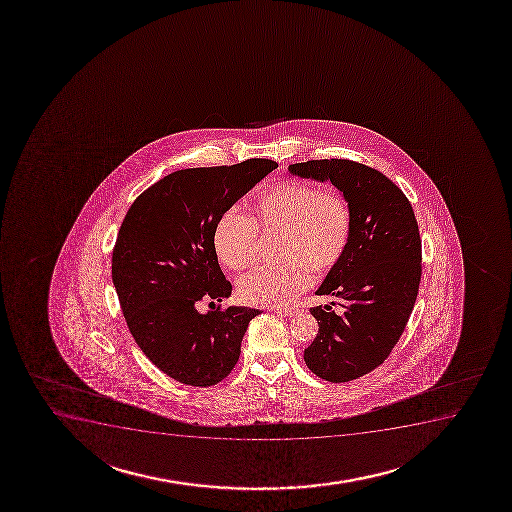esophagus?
I'll return each instance as SVG.
<instances>
[{"mask_svg": "<svg viewBox=\"0 0 512 512\" xmlns=\"http://www.w3.org/2000/svg\"><path fill=\"white\" fill-rule=\"evenodd\" d=\"M272 310L279 313V315H283V317H293L298 313V308H272Z\"/></svg>", "mask_w": 512, "mask_h": 512, "instance_id": "1", "label": "esophagus"}]
</instances>
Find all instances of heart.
<instances>
[{
	"label": "heart",
	"mask_w": 512,
	"mask_h": 512,
	"mask_svg": "<svg viewBox=\"0 0 512 512\" xmlns=\"http://www.w3.org/2000/svg\"><path fill=\"white\" fill-rule=\"evenodd\" d=\"M353 209L337 190L308 181H279L250 204V217L224 212L212 231L217 259L233 271L253 265L262 235H279L283 265L260 267L241 277L238 295L248 305L288 307L313 283L312 271L325 276L348 252L353 238Z\"/></svg>",
	"instance_id": "1"
}]
</instances>
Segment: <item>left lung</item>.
Listing matches in <instances>:
<instances>
[{
	"instance_id": "1",
	"label": "left lung",
	"mask_w": 512,
	"mask_h": 512,
	"mask_svg": "<svg viewBox=\"0 0 512 512\" xmlns=\"http://www.w3.org/2000/svg\"><path fill=\"white\" fill-rule=\"evenodd\" d=\"M291 175L331 181L353 209V238L317 295L337 298L310 308L319 334L305 349L320 379L348 382L384 363L415 307L421 279V240L415 212L387 176L349 159L289 166ZM334 304L343 314L331 310Z\"/></svg>"
}]
</instances>
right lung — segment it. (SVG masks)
Here are the masks:
<instances>
[{
  "label": "right lung",
  "instance_id": "obj_1",
  "mask_svg": "<svg viewBox=\"0 0 512 512\" xmlns=\"http://www.w3.org/2000/svg\"><path fill=\"white\" fill-rule=\"evenodd\" d=\"M277 168L271 159L180 169L135 199L113 248L111 276L128 329L144 355L171 379L211 387L240 358L259 310L199 312L231 295L212 247L217 219Z\"/></svg>",
  "mask_w": 512,
  "mask_h": 512
}]
</instances>
